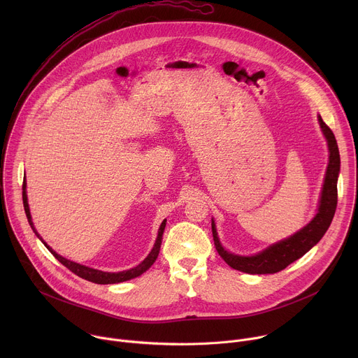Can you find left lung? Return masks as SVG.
Masks as SVG:
<instances>
[{"label": "left lung", "mask_w": 358, "mask_h": 358, "mask_svg": "<svg viewBox=\"0 0 358 358\" xmlns=\"http://www.w3.org/2000/svg\"><path fill=\"white\" fill-rule=\"evenodd\" d=\"M319 123L327 140L330 156L317 214L308 225L303 227L299 232L293 234L290 238L271 245L262 252L253 255V257H241V255L228 252L220 242L217 228L213 220L211 227L215 249L220 253V257L231 268L250 275H266L280 272L292 262L301 258L306 252H309L329 229L337 207V178L340 173V152L336 137L330 127L323 122L322 116H319Z\"/></svg>", "instance_id": "obj_1"}]
</instances>
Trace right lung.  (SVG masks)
Instances as JSON below:
<instances>
[{"mask_svg": "<svg viewBox=\"0 0 358 358\" xmlns=\"http://www.w3.org/2000/svg\"><path fill=\"white\" fill-rule=\"evenodd\" d=\"M22 201H24V210H25V214H27V218H28V222L31 225V228L34 229L35 235L42 241V238L39 236V234L36 232V229L34 228V224H32V218H31V213H29V206H28V198H27V182L24 180V184H22ZM164 228H166V220L162 222L160 225V229H159V235H157V239H156V243L155 246H152L151 252L147 255V258L140 264L137 265L136 268H131L129 271H123V272H117V273H112V272H101V271H97V269H93V268H87L85 265H79L76 262H72L64 257H61V255H58L52 248L48 246L46 242H43V245L49 249V252L54 255V257L64 265L66 266L71 272H73L75 275H78L79 278L82 279H86L89 282H93V283H97V285H112V283H120V282H126V280H130L133 278H137L140 276L141 273H144L152 264L156 262L157 257H159V252H160V246H162V239H163V232H164Z\"/></svg>", "mask_w": 358, "mask_h": 358, "instance_id": "right-lung-1", "label": "right lung"}]
</instances>
